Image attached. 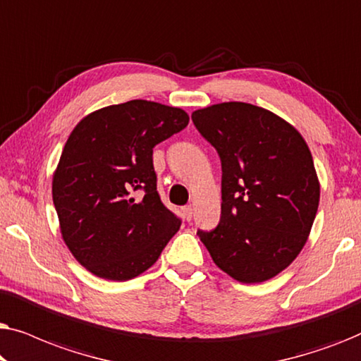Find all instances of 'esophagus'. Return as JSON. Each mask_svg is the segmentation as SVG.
<instances>
[{
    "label": "esophagus",
    "instance_id": "34e87169",
    "mask_svg": "<svg viewBox=\"0 0 361 361\" xmlns=\"http://www.w3.org/2000/svg\"><path fill=\"white\" fill-rule=\"evenodd\" d=\"M192 214H194V209H192V205H185L184 209H182V216H184L187 221L192 220Z\"/></svg>",
    "mask_w": 361,
    "mask_h": 361
}]
</instances>
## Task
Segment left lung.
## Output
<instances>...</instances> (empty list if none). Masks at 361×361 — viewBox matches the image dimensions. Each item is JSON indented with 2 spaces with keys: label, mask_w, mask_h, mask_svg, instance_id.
Segmentation results:
<instances>
[{
  "label": "left lung",
  "mask_w": 361,
  "mask_h": 361,
  "mask_svg": "<svg viewBox=\"0 0 361 361\" xmlns=\"http://www.w3.org/2000/svg\"><path fill=\"white\" fill-rule=\"evenodd\" d=\"M221 161V215L197 231L214 263L245 284L274 278L304 248L320 185L300 133L264 108L243 102L192 113Z\"/></svg>",
  "instance_id": "1"
}]
</instances>
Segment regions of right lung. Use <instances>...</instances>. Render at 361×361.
Instances as JSON below:
<instances>
[{
	"label": "right lung",
	"mask_w": 361,
	"mask_h": 361,
	"mask_svg": "<svg viewBox=\"0 0 361 361\" xmlns=\"http://www.w3.org/2000/svg\"><path fill=\"white\" fill-rule=\"evenodd\" d=\"M187 125L180 108L131 100L90 113L68 136L54 172V207L71 253L98 278L145 273L179 230L180 219L157 194L152 147Z\"/></svg>",
	"instance_id": "right-lung-1"
}]
</instances>
